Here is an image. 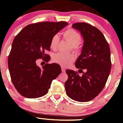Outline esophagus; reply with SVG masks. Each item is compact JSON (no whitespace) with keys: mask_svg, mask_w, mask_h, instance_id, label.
I'll use <instances>...</instances> for the list:
<instances>
[{"mask_svg":"<svg viewBox=\"0 0 123 123\" xmlns=\"http://www.w3.org/2000/svg\"><path fill=\"white\" fill-rule=\"evenodd\" d=\"M61 70H62V72H64L65 71V68L64 67H63V66H61Z\"/></svg>","mask_w":123,"mask_h":123,"instance_id":"obj_1","label":"esophagus"}]
</instances>
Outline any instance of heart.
I'll return each instance as SVG.
<instances>
[{"label":"heart","instance_id":"1","mask_svg":"<svg viewBox=\"0 0 123 123\" xmlns=\"http://www.w3.org/2000/svg\"><path fill=\"white\" fill-rule=\"evenodd\" d=\"M63 37L66 40L69 41L72 44L73 49L78 50L80 49L79 44L81 41V36L78 32L73 29H68L63 33ZM60 42V36L55 34L50 40V47L53 50H56L58 47ZM75 59L74 53H64L62 52L55 54L53 56V60L54 62L58 63L63 66H67L71 64Z\"/></svg>","mask_w":123,"mask_h":123}]
</instances>
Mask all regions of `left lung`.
Returning <instances> with one entry per match:
<instances>
[{"mask_svg":"<svg viewBox=\"0 0 123 123\" xmlns=\"http://www.w3.org/2000/svg\"><path fill=\"white\" fill-rule=\"evenodd\" d=\"M72 26L84 38L81 54L75 62L79 72L83 74L66 70L68 79L65 87L69 98L78 102H88L95 98L105 86L111 66V50L104 35L95 26L85 22H77Z\"/></svg>","mask_w":123,"mask_h":123,"instance_id":"left-lung-1","label":"left lung"}]
</instances>
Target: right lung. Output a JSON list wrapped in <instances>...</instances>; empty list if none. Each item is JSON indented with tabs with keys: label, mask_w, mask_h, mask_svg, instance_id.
<instances>
[{
	"label": "right lung",
	"mask_w": 123,
	"mask_h": 123,
	"mask_svg": "<svg viewBox=\"0 0 123 123\" xmlns=\"http://www.w3.org/2000/svg\"><path fill=\"white\" fill-rule=\"evenodd\" d=\"M68 25L64 21L31 24L16 35L8 58L12 81L17 91L28 98L46 95L51 84L61 73L57 63H47L50 42L54 35ZM39 59L46 62L42 68L36 65Z\"/></svg>",
	"instance_id": "add662e5"
}]
</instances>
